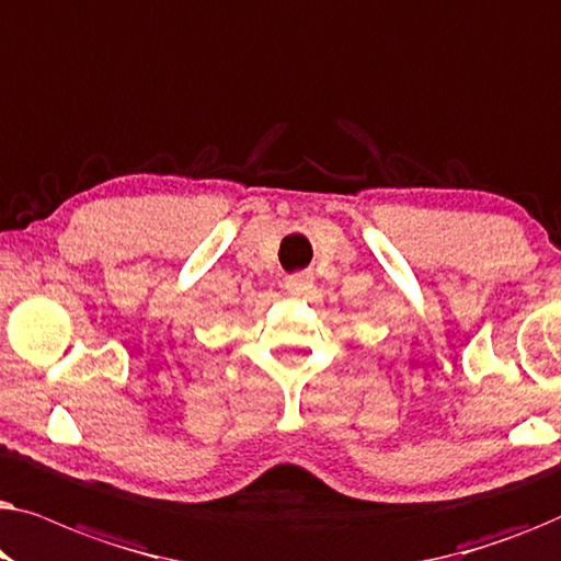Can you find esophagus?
<instances>
[{
	"label": "esophagus",
	"mask_w": 561,
	"mask_h": 561,
	"mask_svg": "<svg viewBox=\"0 0 561 561\" xmlns=\"http://www.w3.org/2000/svg\"><path fill=\"white\" fill-rule=\"evenodd\" d=\"M311 273H296V275H288L286 278V290L288 294H294V296H298V294H304L306 288L311 286Z\"/></svg>",
	"instance_id": "esophagus-1"
}]
</instances>
